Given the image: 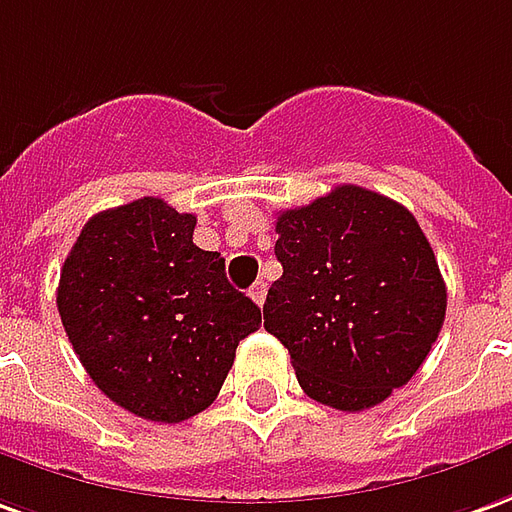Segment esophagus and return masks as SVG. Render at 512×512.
<instances>
[{
  "label": "esophagus",
  "mask_w": 512,
  "mask_h": 512,
  "mask_svg": "<svg viewBox=\"0 0 512 512\" xmlns=\"http://www.w3.org/2000/svg\"><path fill=\"white\" fill-rule=\"evenodd\" d=\"M249 296H252V302H255L257 307L263 305L266 302V282L263 280H257L252 288H249Z\"/></svg>",
  "instance_id": "1"
}]
</instances>
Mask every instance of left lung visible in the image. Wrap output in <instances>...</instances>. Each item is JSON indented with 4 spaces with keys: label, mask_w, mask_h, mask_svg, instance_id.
Masks as SVG:
<instances>
[{
    "label": "left lung",
    "mask_w": 512,
    "mask_h": 512,
    "mask_svg": "<svg viewBox=\"0 0 512 512\" xmlns=\"http://www.w3.org/2000/svg\"><path fill=\"white\" fill-rule=\"evenodd\" d=\"M282 277L263 327L288 349L302 391L357 413L407 385L446 316V285L416 216L388 196L338 185L277 216Z\"/></svg>",
    "instance_id": "8db88e82"
}]
</instances>
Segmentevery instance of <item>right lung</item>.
Masks as SVG:
<instances>
[{
    "mask_svg": "<svg viewBox=\"0 0 512 512\" xmlns=\"http://www.w3.org/2000/svg\"><path fill=\"white\" fill-rule=\"evenodd\" d=\"M196 216L144 196L82 227L60 268L57 310L110 402L177 424L213 405L260 307L194 244Z\"/></svg>",
    "mask_w": 512,
    "mask_h": 512,
    "instance_id": "right-lung-1",
    "label": "right lung"
}]
</instances>
